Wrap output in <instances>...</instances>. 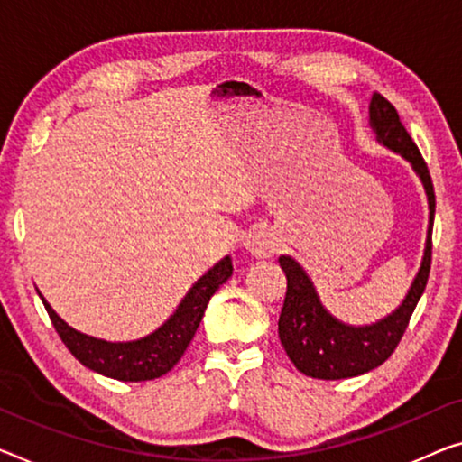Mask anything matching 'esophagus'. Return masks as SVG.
Here are the masks:
<instances>
[{
	"mask_svg": "<svg viewBox=\"0 0 462 462\" xmlns=\"http://www.w3.org/2000/svg\"><path fill=\"white\" fill-rule=\"evenodd\" d=\"M244 247L255 258H271L273 254L279 252V241L268 229H254L245 236Z\"/></svg>",
	"mask_w": 462,
	"mask_h": 462,
	"instance_id": "esophagus-1",
	"label": "esophagus"
}]
</instances>
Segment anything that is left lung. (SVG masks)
Masks as SVG:
<instances>
[{"label":"left lung","instance_id":"obj_1","mask_svg":"<svg viewBox=\"0 0 462 462\" xmlns=\"http://www.w3.org/2000/svg\"><path fill=\"white\" fill-rule=\"evenodd\" d=\"M370 125L380 144L399 152L413 165L415 173L428 194L430 226L425 239L423 260L407 297L393 314L370 326H349L338 322L324 310L314 282L303 268L291 258L281 255L279 264L287 276V293L279 318V337L289 359L297 370L318 380L355 378L384 364L407 330L411 316L423 289L428 285L431 266V226L436 215L434 183L420 148L401 124L399 113L384 97L374 92L370 103Z\"/></svg>","mask_w":462,"mask_h":462}]
</instances>
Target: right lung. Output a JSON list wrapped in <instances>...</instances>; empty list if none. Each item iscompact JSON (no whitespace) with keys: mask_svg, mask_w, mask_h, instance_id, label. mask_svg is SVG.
<instances>
[{"mask_svg":"<svg viewBox=\"0 0 462 462\" xmlns=\"http://www.w3.org/2000/svg\"><path fill=\"white\" fill-rule=\"evenodd\" d=\"M231 274V258L225 255L221 262H217L207 274L194 282V287L177 305L173 316L161 328L144 338L130 340V343H109V340L82 335L63 322L45 297L39 291L37 293L63 345L84 367L113 380L146 382L165 375L181 359L202 322L210 297Z\"/></svg>","mask_w":462,"mask_h":462,"instance_id":"obj_1","label":"right lung"}]
</instances>
